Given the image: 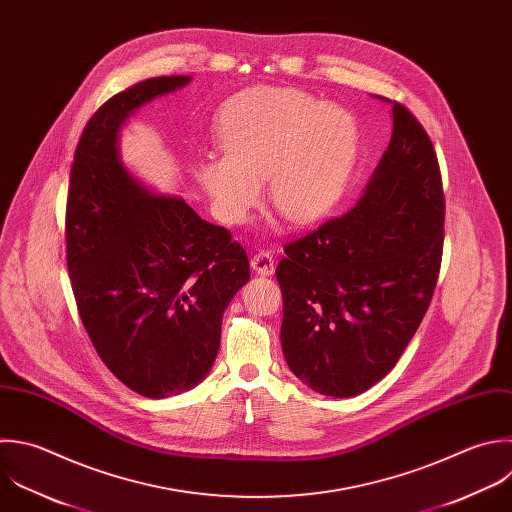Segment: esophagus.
I'll return each mask as SVG.
<instances>
[{
	"label": "esophagus",
	"mask_w": 512,
	"mask_h": 512,
	"mask_svg": "<svg viewBox=\"0 0 512 512\" xmlns=\"http://www.w3.org/2000/svg\"><path fill=\"white\" fill-rule=\"evenodd\" d=\"M252 270L256 272V274H262V276H270V274H274V258H272V254L270 252H264V250H260L258 254H254V258H252Z\"/></svg>",
	"instance_id": "1"
}]
</instances>
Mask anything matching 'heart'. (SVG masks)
<instances>
[{
	"mask_svg": "<svg viewBox=\"0 0 512 512\" xmlns=\"http://www.w3.org/2000/svg\"><path fill=\"white\" fill-rule=\"evenodd\" d=\"M222 156L198 164L216 216L242 224L268 176L270 202L296 224L328 216L346 192L360 148L356 118L292 88H256L218 118Z\"/></svg>",
	"mask_w": 512,
	"mask_h": 512,
	"instance_id": "heart-1",
	"label": "heart"
}]
</instances>
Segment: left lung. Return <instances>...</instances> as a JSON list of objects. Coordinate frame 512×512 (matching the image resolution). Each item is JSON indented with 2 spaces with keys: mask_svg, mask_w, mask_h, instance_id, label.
<instances>
[{
  "mask_svg": "<svg viewBox=\"0 0 512 512\" xmlns=\"http://www.w3.org/2000/svg\"><path fill=\"white\" fill-rule=\"evenodd\" d=\"M392 138L360 202L284 246L282 352L314 392L348 398L384 378L438 280L444 194L432 142L392 102Z\"/></svg>",
  "mask_w": 512,
  "mask_h": 512,
  "instance_id": "left-lung-1",
  "label": "left lung"
}]
</instances>
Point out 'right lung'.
I'll list each match as a JSON object with an SVG mask.
<instances>
[{
  "label": "right lung",
  "instance_id": "right-lung-1",
  "mask_svg": "<svg viewBox=\"0 0 512 512\" xmlns=\"http://www.w3.org/2000/svg\"><path fill=\"white\" fill-rule=\"evenodd\" d=\"M188 76L144 80L110 98L78 142L68 206V272L84 328L134 392L166 398L210 372L222 314L250 280L246 250L182 198L156 196L120 162L118 132Z\"/></svg>",
  "mask_w": 512,
  "mask_h": 512
}]
</instances>
